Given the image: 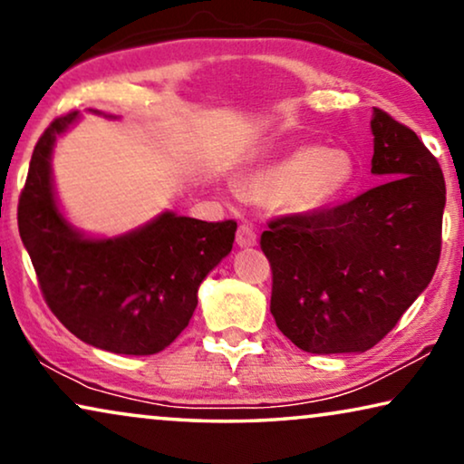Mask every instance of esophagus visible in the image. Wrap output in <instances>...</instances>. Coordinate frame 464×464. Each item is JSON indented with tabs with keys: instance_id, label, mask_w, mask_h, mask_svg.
Listing matches in <instances>:
<instances>
[{
	"instance_id": "1",
	"label": "esophagus",
	"mask_w": 464,
	"mask_h": 464,
	"mask_svg": "<svg viewBox=\"0 0 464 464\" xmlns=\"http://www.w3.org/2000/svg\"><path fill=\"white\" fill-rule=\"evenodd\" d=\"M237 246L239 247H252L256 246V233H254L252 227L241 225L237 229Z\"/></svg>"
}]
</instances>
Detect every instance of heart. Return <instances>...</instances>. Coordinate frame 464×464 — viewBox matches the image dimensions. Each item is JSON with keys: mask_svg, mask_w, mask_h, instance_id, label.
I'll use <instances>...</instances> for the list:
<instances>
[{"mask_svg": "<svg viewBox=\"0 0 464 464\" xmlns=\"http://www.w3.org/2000/svg\"><path fill=\"white\" fill-rule=\"evenodd\" d=\"M355 179L357 161L347 149L303 145L252 169L244 191L260 204L279 201L288 212H313L341 199Z\"/></svg>", "mask_w": 464, "mask_h": 464, "instance_id": "b5f03b06", "label": "heart"}]
</instances>
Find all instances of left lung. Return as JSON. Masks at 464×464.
I'll return each instance as SVG.
<instances>
[{
  "mask_svg": "<svg viewBox=\"0 0 464 464\" xmlns=\"http://www.w3.org/2000/svg\"><path fill=\"white\" fill-rule=\"evenodd\" d=\"M372 174L384 180L332 210L276 218L260 235L271 313L306 353H363L433 279L446 182L416 132L374 109Z\"/></svg>",
  "mask_w": 464,
  "mask_h": 464,
  "instance_id": "8db88e82",
  "label": "left lung"
}]
</instances>
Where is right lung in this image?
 Returning <instances> with one entry per match:
<instances>
[{"label":"right lung","instance_id":"1","mask_svg":"<svg viewBox=\"0 0 464 464\" xmlns=\"http://www.w3.org/2000/svg\"><path fill=\"white\" fill-rule=\"evenodd\" d=\"M77 120V111L58 117L37 140L18 201L21 239L45 303L71 334L111 353H160L188 325L199 285L231 252L237 223L166 210L115 237L75 229L58 206L52 151Z\"/></svg>","mask_w":464,"mask_h":464}]
</instances>
